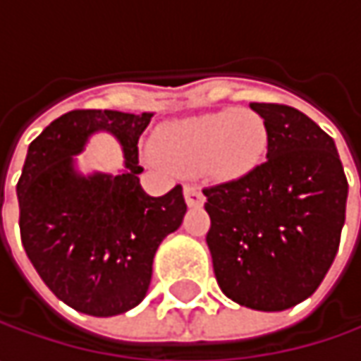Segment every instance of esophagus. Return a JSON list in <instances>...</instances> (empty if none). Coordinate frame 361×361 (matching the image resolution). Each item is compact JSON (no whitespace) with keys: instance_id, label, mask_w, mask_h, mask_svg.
Masks as SVG:
<instances>
[{"instance_id":"1","label":"esophagus","mask_w":361,"mask_h":361,"mask_svg":"<svg viewBox=\"0 0 361 361\" xmlns=\"http://www.w3.org/2000/svg\"><path fill=\"white\" fill-rule=\"evenodd\" d=\"M185 201L190 209H199L204 204V195H202L201 187H197V185H188L185 187Z\"/></svg>"}]
</instances>
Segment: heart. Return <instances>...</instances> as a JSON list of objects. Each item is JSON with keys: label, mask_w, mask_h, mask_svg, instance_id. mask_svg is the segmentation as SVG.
<instances>
[{"label": "heart", "mask_w": 361, "mask_h": 361, "mask_svg": "<svg viewBox=\"0 0 361 361\" xmlns=\"http://www.w3.org/2000/svg\"><path fill=\"white\" fill-rule=\"evenodd\" d=\"M269 145L267 124L251 110L225 108L173 120L154 134V152L176 173L237 178L251 173Z\"/></svg>", "instance_id": "heart-1"}]
</instances>
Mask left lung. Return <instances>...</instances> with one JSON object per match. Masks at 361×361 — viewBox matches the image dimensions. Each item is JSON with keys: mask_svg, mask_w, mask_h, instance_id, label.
<instances>
[{"mask_svg": "<svg viewBox=\"0 0 361 361\" xmlns=\"http://www.w3.org/2000/svg\"><path fill=\"white\" fill-rule=\"evenodd\" d=\"M249 106L267 124V160L202 190L207 245L227 298L283 312L312 295L336 259L348 180L334 138L312 118L291 106Z\"/></svg>", "mask_w": 361, "mask_h": 361, "instance_id": "8db88e82", "label": "left lung"}]
</instances>
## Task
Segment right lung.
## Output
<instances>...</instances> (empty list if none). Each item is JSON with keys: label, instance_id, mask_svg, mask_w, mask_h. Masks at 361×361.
I'll use <instances>...</instances> for the list:
<instances>
[{"label": "right lung", "instance_id": "add662e5", "mask_svg": "<svg viewBox=\"0 0 361 361\" xmlns=\"http://www.w3.org/2000/svg\"><path fill=\"white\" fill-rule=\"evenodd\" d=\"M152 112L72 110L27 148L18 183L23 249L49 291L94 317L126 313L146 298L152 261L187 213L183 187L150 197L140 187L138 138ZM119 140L118 175L77 169L94 133Z\"/></svg>", "mask_w": 361, "mask_h": 361}]
</instances>
